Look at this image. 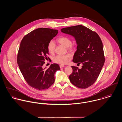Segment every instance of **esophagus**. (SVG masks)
<instances>
[{
	"label": "esophagus",
	"mask_w": 122,
	"mask_h": 122,
	"mask_svg": "<svg viewBox=\"0 0 122 122\" xmlns=\"http://www.w3.org/2000/svg\"><path fill=\"white\" fill-rule=\"evenodd\" d=\"M65 67V66L63 65H60V67L61 68H63V67Z\"/></svg>",
	"instance_id": "34e87169"
}]
</instances>
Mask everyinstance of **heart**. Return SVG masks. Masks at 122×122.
Wrapping results in <instances>:
<instances>
[{"label":"heart","mask_w":122,"mask_h":122,"mask_svg":"<svg viewBox=\"0 0 122 122\" xmlns=\"http://www.w3.org/2000/svg\"><path fill=\"white\" fill-rule=\"evenodd\" d=\"M57 41L59 44L67 47L68 50L69 51H73L75 49V47L74 45L72 44L71 38L68 36H60L57 39ZM55 44L52 40H51L47 45V50L50 53L53 54L55 51ZM71 57L72 56L70 54L66 55H57L53 58V61L54 62L58 64H66L69 62Z\"/></svg>","instance_id":"1"}]
</instances>
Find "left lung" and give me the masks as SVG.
Listing matches in <instances>:
<instances>
[{
    "mask_svg": "<svg viewBox=\"0 0 122 122\" xmlns=\"http://www.w3.org/2000/svg\"><path fill=\"white\" fill-rule=\"evenodd\" d=\"M62 33L74 37L77 44L73 61L82 64V68L71 66L73 72L69 76L75 86L85 89L96 81L105 62L103 44L97 33L81 25L62 28Z\"/></svg>",
    "mask_w": 122,
    "mask_h": 122,
    "instance_id": "left-lung-1",
    "label": "left lung"
}]
</instances>
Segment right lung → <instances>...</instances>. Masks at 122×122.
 <instances>
[{"label": "right lung", "instance_id": "1", "mask_svg": "<svg viewBox=\"0 0 122 122\" xmlns=\"http://www.w3.org/2000/svg\"><path fill=\"white\" fill-rule=\"evenodd\" d=\"M58 30L40 28L31 31L22 38L17 55L20 70L28 84L37 90L50 87L55 81L54 74L60 70L58 64L43 68L49 54L47 45L58 34Z\"/></svg>", "mask_w": 122, "mask_h": 122}]
</instances>
